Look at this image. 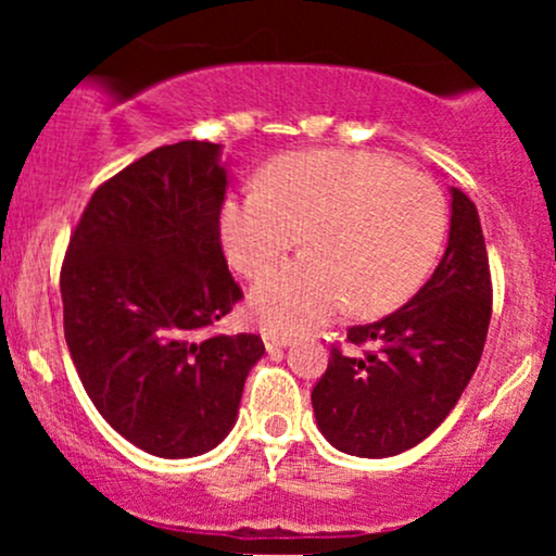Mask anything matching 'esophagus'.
<instances>
[{
	"mask_svg": "<svg viewBox=\"0 0 556 556\" xmlns=\"http://www.w3.org/2000/svg\"><path fill=\"white\" fill-rule=\"evenodd\" d=\"M264 344L269 353H274V350H282L290 344V337L287 334H277V331H264Z\"/></svg>",
	"mask_w": 556,
	"mask_h": 556,
	"instance_id": "1",
	"label": "esophagus"
}]
</instances>
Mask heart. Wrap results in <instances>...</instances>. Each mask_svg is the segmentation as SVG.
<instances>
[{"mask_svg": "<svg viewBox=\"0 0 556 556\" xmlns=\"http://www.w3.org/2000/svg\"><path fill=\"white\" fill-rule=\"evenodd\" d=\"M444 235L439 185L366 151L277 156L258 188L222 206L225 253L248 279L264 277L303 242V256L261 279L251 295L261 327L282 334L314 329L344 305L355 316L397 308L429 277Z\"/></svg>", "mask_w": 556, "mask_h": 556, "instance_id": "1", "label": "heart"}]
</instances>
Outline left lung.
Returning a JSON list of instances; mask_svg holds the SVG:
<instances>
[{"label":"left lung","instance_id":"left-lung-1","mask_svg":"<svg viewBox=\"0 0 556 556\" xmlns=\"http://www.w3.org/2000/svg\"><path fill=\"white\" fill-rule=\"evenodd\" d=\"M491 321V271L476 203L452 188L450 242L437 271L400 311L348 329L361 355L331 344L316 381V424L337 450L392 457L450 416L481 361Z\"/></svg>","mask_w":556,"mask_h":556}]
</instances>
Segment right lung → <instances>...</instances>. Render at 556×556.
Returning a JSON list of instances; mask_svg holds the SVG:
<instances>
[{
  "instance_id": "add662e5",
  "label": "right lung",
  "mask_w": 556,
  "mask_h": 556,
  "mask_svg": "<svg viewBox=\"0 0 556 556\" xmlns=\"http://www.w3.org/2000/svg\"><path fill=\"white\" fill-rule=\"evenodd\" d=\"M219 146L180 140L96 188L70 235L65 340L96 410L156 457L214 450L238 418L258 334H208L242 300L227 269Z\"/></svg>"
}]
</instances>
